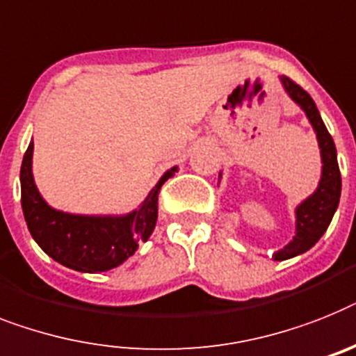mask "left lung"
<instances>
[{"label":"left lung","mask_w":356,"mask_h":356,"mask_svg":"<svg viewBox=\"0 0 356 356\" xmlns=\"http://www.w3.org/2000/svg\"><path fill=\"white\" fill-rule=\"evenodd\" d=\"M280 81L286 92L289 94V98L300 105V108L315 129L320 147V158H322V176H320L318 187L295 211L296 234L286 248L273 254L275 260H287V258L298 257L302 252L309 251L318 242L320 236L325 233V229L330 227L334 211L339 207L342 178H340L339 160H337V147H334L333 138L325 129L324 122L320 118L318 108H316L313 98L287 76H282Z\"/></svg>","instance_id":"left-lung-1"}]
</instances>
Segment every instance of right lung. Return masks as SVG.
Segmentation results:
<instances>
[{"label":"right lung","mask_w":356,"mask_h":356,"mask_svg":"<svg viewBox=\"0 0 356 356\" xmlns=\"http://www.w3.org/2000/svg\"><path fill=\"white\" fill-rule=\"evenodd\" d=\"M31 142L23 156L22 207L26 227L43 251L61 266L79 273H102L122 266L147 242L158 220V193L176 172L172 167L161 176L143 204L122 216H87L58 211L41 198L32 176Z\"/></svg>","instance_id":"1"}]
</instances>
